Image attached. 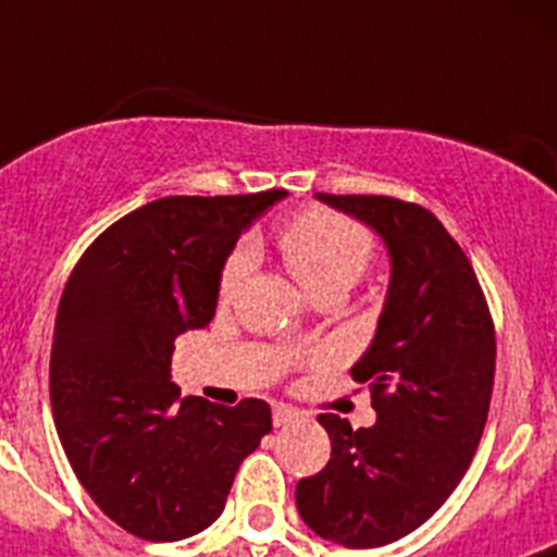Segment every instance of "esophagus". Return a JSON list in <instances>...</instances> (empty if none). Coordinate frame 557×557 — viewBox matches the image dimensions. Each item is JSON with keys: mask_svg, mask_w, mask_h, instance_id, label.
<instances>
[{"mask_svg": "<svg viewBox=\"0 0 557 557\" xmlns=\"http://www.w3.org/2000/svg\"><path fill=\"white\" fill-rule=\"evenodd\" d=\"M298 418H301V412L293 410V407H287V405L273 407V424L275 426H287V424H293V421H298Z\"/></svg>", "mask_w": 557, "mask_h": 557, "instance_id": "1", "label": "esophagus"}]
</instances>
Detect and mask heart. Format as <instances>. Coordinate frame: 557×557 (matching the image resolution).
<instances>
[{
	"label": "heart",
	"instance_id": "heart-1",
	"mask_svg": "<svg viewBox=\"0 0 557 557\" xmlns=\"http://www.w3.org/2000/svg\"><path fill=\"white\" fill-rule=\"evenodd\" d=\"M278 248L293 275L309 295L329 289H351L366 273L373 256V239L354 220L334 211L312 209L289 220L278 231ZM253 253L250 248H236L228 256L220 278V293L231 295L248 273Z\"/></svg>",
	"mask_w": 557,
	"mask_h": 557
}]
</instances>
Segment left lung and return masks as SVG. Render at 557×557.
<instances>
[{
    "label": "left lung",
    "mask_w": 557,
    "mask_h": 557,
    "mask_svg": "<svg viewBox=\"0 0 557 557\" xmlns=\"http://www.w3.org/2000/svg\"><path fill=\"white\" fill-rule=\"evenodd\" d=\"M314 198L382 239L391 282L351 368L371 382L376 424L318 416L332 457L298 482L295 508L339 547H385L421 528L469 469L494 391V323L471 262L432 211L379 195Z\"/></svg>",
    "instance_id": "left-lung-1"
}]
</instances>
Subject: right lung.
Here are the masks:
<instances>
[{
    "label": "right lung",
    "mask_w": 557,
    "mask_h": 557,
    "mask_svg": "<svg viewBox=\"0 0 557 557\" xmlns=\"http://www.w3.org/2000/svg\"><path fill=\"white\" fill-rule=\"evenodd\" d=\"M287 198H161L97 236L69 275L49 357L58 437L127 533L181 541L220 519L239 462L273 430L262 398H181L175 339L214 318L236 239Z\"/></svg>",
    "instance_id": "1"
}]
</instances>
